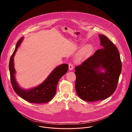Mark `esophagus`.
I'll return each instance as SVG.
<instances>
[{"label":"esophagus","mask_w":132,"mask_h":132,"mask_svg":"<svg viewBox=\"0 0 132 132\" xmlns=\"http://www.w3.org/2000/svg\"><path fill=\"white\" fill-rule=\"evenodd\" d=\"M73 68V65L71 63H69V69L70 70H72Z\"/></svg>","instance_id":"1"}]
</instances>
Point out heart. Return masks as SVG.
<instances>
[{"mask_svg": "<svg viewBox=\"0 0 132 132\" xmlns=\"http://www.w3.org/2000/svg\"><path fill=\"white\" fill-rule=\"evenodd\" d=\"M94 46L92 44H89L85 45L79 51L77 57V61H81L88 56L93 51Z\"/></svg>", "mask_w": 132, "mask_h": 132, "instance_id": "1", "label": "heart"}]
</instances>
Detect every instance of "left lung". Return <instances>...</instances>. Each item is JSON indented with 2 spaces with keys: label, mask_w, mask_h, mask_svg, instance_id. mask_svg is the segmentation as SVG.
<instances>
[{
  "label": "left lung",
  "mask_w": 132,
  "mask_h": 132,
  "mask_svg": "<svg viewBox=\"0 0 132 132\" xmlns=\"http://www.w3.org/2000/svg\"><path fill=\"white\" fill-rule=\"evenodd\" d=\"M99 36L102 48L75 68L77 94L89 102L104 100L113 94L122 70L119 52L115 45L105 36ZM101 68L106 69L105 73L100 72Z\"/></svg>",
  "instance_id": "8db88e82"
}]
</instances>
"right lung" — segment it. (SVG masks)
Here are the masks:
<instances>
[{
    "label": "right lung",
    "mask_w": 132,
    "mask_h": 132,
    "mask_svg": "<svg viewBox=\"0 0 132 132\" xmlns=\"http://www.w3.org/2000/svg\"><path fill=\"white\" fill-rule=\"evenodd\" d=\"M23 38L22 37L17 43L15 50L9 61V68L10 81L13 89L21 97L29 102L44 103L49 102L53 98L56 93L57 85L59 79L67 72L68 65L63 64L57 67L44 82L37 87L28 90L22 89L15 80V70L14 67L13 57Z\"/></svg>",
    "instance_id": "right-lung-1"
}]
</instances>
